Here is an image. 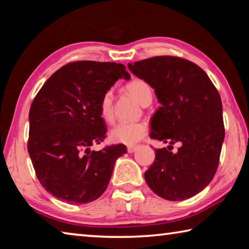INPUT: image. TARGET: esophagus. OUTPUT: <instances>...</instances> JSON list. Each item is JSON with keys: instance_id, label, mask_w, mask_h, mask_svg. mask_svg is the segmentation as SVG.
<instances>
[{"instance_id": "esophagus-1", "label": "esophagus", "mask_w": 249, "mask_h": 249, "mask_svg": "<svg viewBox=\"0 0 249 249\" xmlns=\"http://www.w3.org/2000/svg\"><path fill=\"white\" fill-rule=\"evenodd\" d=\"M137 149V145H129L127 146V151L130 154V153H134L135 150Z\"/></svg>"}]
</instances>
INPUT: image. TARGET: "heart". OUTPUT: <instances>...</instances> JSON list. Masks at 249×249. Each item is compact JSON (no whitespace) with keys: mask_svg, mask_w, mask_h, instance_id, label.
<instances>
[{"mask_svg":"<svg viewBox=\"0 0 249 249\" xmlns=\"http://www.w3.org/2000/svg\"><path fill=\"white\" fill-rule=\"evenodd\" d=\"M127 93L133 96L138 103L144 105L150 103L153 98V91L148 83L142 79H134L125 86ZM100 115L105 122L111 123L113 121V93L111 90L105 91L99 102ZM147 124L144 122H135V123H121L112 128L109 137L114 142L125 145H134L145 137L147 134Z\"/></svg>","mask_w":249,"mask_h":249,"instance_id":"b5f03b06","label":"heart"}]
</instances>
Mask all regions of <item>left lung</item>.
<instances>
[{
  "mask_svg": "<svg viewBox=\"0 0 249 249\" xmlns=\"http://www.w3.org/2000/svg\"><path fill=\"white\" fill-rule=\"evenodd\" d=\"M128 69L155 89L161 104L151 119L150 138L170 144L156 149L146 182L166 200L189 199L211 182L220 162L225 129L218 91L199 66L180 57L144 59ZM176 142L180 147L172 153Z\"/></svg>",
  "mask_w": 249,
  "mask_h": 249,
  "instance_id": "8db88e82",
  "label": "left lung"
}]
</instances>
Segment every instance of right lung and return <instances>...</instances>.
Returning <instances> with one entry per match:
<instances>
[{
  "label": "right lung",
  "mask_w": 249,
  "mask_h": 249,
  "mask_svg": "<svg viewBox=\"0 0 249 249\" xmlns=\"http://www.w3.org/2000/svg\"><path fill=\"white\" fill-rule=\"evenodd\" d=\"M129 79L116 62L74 61L44 83L29 109L28 154L40 184L70 204L89 203L105 191L123 144L90 150L107 137L99 102L119 79Z\"/></svg>",
  "instance_id": "obj_1"
}]
</instances>
